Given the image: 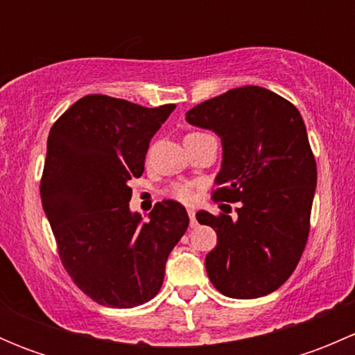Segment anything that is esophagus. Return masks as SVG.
Instances as JSON below:
<instances>
[{"mask_svg":"<svg viewBox=\"0 0 355 355\" xmlns=\"http://www.w3.org/2000/svg\"><path fill=\"white\" fill-rule=\"evenodd\" d=\"M187 213H189V220H191V227L192 228L198 227V220H196V211L194 209H189Z\"/></svg>","mask_w":355,"mask_h":355,"instance_id":"esophagus-1","label":"esophagus"}]
</instances>
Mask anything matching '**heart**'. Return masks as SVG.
Returning <instances> with one entry per match:
<instances>
[{"instance_id":"1","label":"heart","mask_w":355,"mask_h":355,"mask_svg":"<svg viewBox=\"0 0 355 355\" xmlns=\"http://www.w3.org/2000/svg\"><path fill=\"white\" fill-rule=\"evenodd\" d=\"M166 194L171 199L178 200V202L191 204L196 200L198 196V184H192V182H173V184L168 185Z\"/></svg>"}]
</instances>
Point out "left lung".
I'll return each mask as SVG.
<instances>
[{"mask_svg":"<svg viewBox=\"0 0 355 355\" xmlns=\"http://www.w3.org/2000/svg\"><path fill=\"white\" fill-rule=\"evenodd\" d=\"M185 120L223 142L213 199L241 202L237 220L196 214L218 237L207 277L232 299L268 295L288 280L309 237L318 171L302 116L282 96L245 85L194 106Z\"/></svg>","mask_w":355,"mask_h":355,"instance_id":"left-lung-1","label":"left lung"}]
</instances>
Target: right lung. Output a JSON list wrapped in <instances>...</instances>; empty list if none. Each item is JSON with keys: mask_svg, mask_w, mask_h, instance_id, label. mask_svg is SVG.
I'll return each instance as SVG.
<instances>
[{"mask_svg": "<svg viewBox=\"0 0 355 355\" xmlns=\"http://www.w3.org/2000/svg\"><path fill=\"white\" fill-rule=\"evenodd\" d=\"M173 110L89 94L49 130L42 207L68 277L101 306L128 309L151 300L189 227L177 200L155 204L148 221L128 209V182L144 173L149 142Z\"/></svg>", "mask_w": 355, "mask_h": 355, "instance_id": "right-lung-1", "label": "right lung"}]
</instances>
